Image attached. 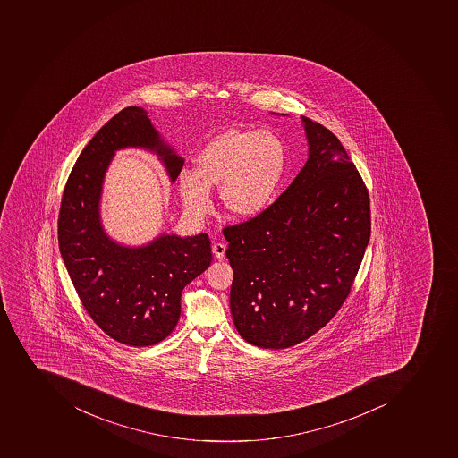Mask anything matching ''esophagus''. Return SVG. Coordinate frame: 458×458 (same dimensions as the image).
<instances>
[{
	"label": "esophagus",
	"mask_w": 458,
	"mask_h": 458,
	"mask_svg": "<svg viewBox=\"0 0 458 458\" xmlns=\"http://www.w3.org/2000/svg\"><path fill=\"white\" fill-rule=\"evenodd\" d=\"M225 244L224 242H216L214 246H212V253L216 256V259H223L225 256Z\"/></svg>",
	"instance_id": "obj_1"
}]
</instances>
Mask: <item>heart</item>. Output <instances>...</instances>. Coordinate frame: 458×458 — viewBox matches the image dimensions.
I'll use <instances>...</instances> for the list:
<instances>
[{
  "mask_svg": "<svg viewBox=\"0 0 458 458\" xmlns=\"http://www.w3.org/2000/svg\"><path fill=\"white\" fill-rule=\"evenodd\" d=\"M197 169L183 167L178 191L186 212L204 216L212 207L211 186L233 216L250 218L272 204L286 167V148L267 130H228L197 156Z\"/></svg>",
  "mask_w": 458,
  "mask_h": 458,
  "instance_id": "b5f03b06",
  "label": "heart"
}]
</instances>
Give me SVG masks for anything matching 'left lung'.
<instances>
[{
	"label": "left lung",
	"mask_w": 458,
	"mask_h": 458,
	"mask_svg": "<svg viewBox=\"0 0 458 458\" xmlns=\"http://www.w3.org/2000/svg\"><path fill=\"white\" fill-rule=\"evenodd\" d=\"M302 118V171L259 216L223 230L234 279L230 308L240 335L261 348L314 335L352 291L370 240V198L333 132Z\"/></svg>",
	"instance_id": "1"
}]
</instances>
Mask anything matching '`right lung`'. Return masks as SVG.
Segmentation results:
<instances>
[{"instance_id": "1", "label": "right lung", "mask_w": 458, "mask_h": 458, "mask_svg": "<svg viewBox=\"0 0 458 458\" xmlns=\"http://www.w3.org/2000/svg\"><path fill=\"white\" fill-rule=\"evenodd\" d=\"M155 151L171 176L183 159L160 139L140 106H127L85 146L69 174L57 219L62 259L83 308L106 335L122 344L148 347L174 331L183 287L211 265L205 233L181 239L162 234L148 246L111 240L99 216L104 176L115 151Z\"/></svg>"}]
</instances>
